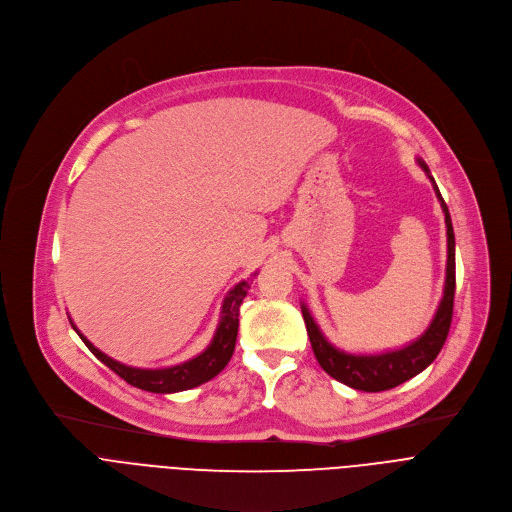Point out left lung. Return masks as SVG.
<instances>
[{
    "instance_id": "left-lung-1",
    "label": "left lung",
    "mask_w": 512,
    "mask_h": 512,
    "mask_svg": "<svg viewBox=\"0 0 512 512\" xmlns=\"http://www.w3.org/2000/svg\"><path fill=\"white\" fill-rule=\"evenodd\" d=\"M427 178L433 184V190L437 194V200L442 204V210L446 214V229H448V265H446V285H444V298L437 306V312L427 326V330L413 340L411 344L397 348V350H387L381 354H350L326 340L322 330L318 328L316 320L312 318L310 310L306 304H302V314L306 322V330L316 354V360L320 362V367L336 381L356 389V391H367V393H379L393 389L421 371H425L429 364L435 360V356L440 354L448 332L452 324V314H454V294H456V239H454V227H452V218L450 210L437 190L435 180L429 174V168L417 160Z\"/></svg>"
}]
</instances>
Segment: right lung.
I'll return each mask as SVG.
<instances>
[{"label": "right lung", "mask_w": 512, "mask_h": 512, "mask_svg": "<svg viewBox=\"0 0 512 512\" xmlns=\"http://www.w3.org/2000/svg\"><path fill=\"white\" fill-rule=\"evenodd\" d=\"M247 289H249V281H241L229 291L225 302H223L221 322H218L212 342L206 346V350L200 352L198 356H194L182 364H176V367H168V369L127 367V364L117 362L111 356H107L105 352H101L99 348H95L77 330L75 324L72 322L70 324L77 330L81 340L89 346V350L129 385L143 389V391H150V393H178V391H188V389H194V387L210 381L212 377H216L227 367V362L231 360V356L235 352V342H237V332H239V308L247 296Z\"/></svg>", "instance_id": "obj_1"}]
</instances>
